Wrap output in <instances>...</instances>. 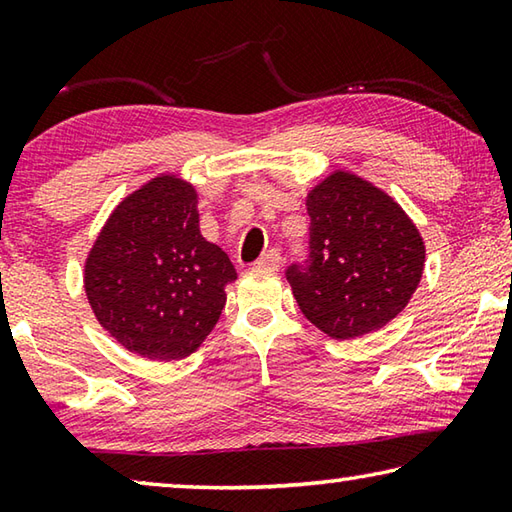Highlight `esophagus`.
<instances>
[{
  "label": "esophagus",
  "mask_w": 512,
  "mask_h": 512,
  "mask_svg": "<svg viewBox=\"0 0 512 512\" xmlns=\"http://www.w3.org/2000/svg\"><path fill=\"white\" fill-rule=\"evenodd\" d=\"M280 264H282V255H280V250H277V248L266 250V253L257 259V266L259 268H268V271H277V268H280Z\"/></svg>",
  "instance_id": "obj_1"
}]
</instances>
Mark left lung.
<instances>
[{
	"label": "left lung",
	"instance_id": "1",
	"mask_svg": "<svg viewBox=\"0 0 512 512\" xmlns=\"http://www.w3.org/2000/svg\"><path fill=\"white\" fill-rule=\"evenodd\" d=\"M307 214L309 262L287 268L302 314L336 341L391 323L424 271V241L409 214L350 171L320 180Z\"/></svg>",
	"mask_w": 512,
	"mask_h": 512
}]
</instances>
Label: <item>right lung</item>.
<instances>
[{"label": "right lung", "instance_id": "right-lung-1", "mask_svg": "<svg viewBox=\"0 0 512 512\" xmlns=\"http://www.w3.org/2000/svg\"><path fill=\"white\" fill-rule=\"evenodd\" d=\"M237 271L198 228V194L162 173L121 201L85 259L83 284L101 327L128 352L178 361L201 348Z\"/></svg>", "mask_w": 512, "mask_h": 512}]
</instances>
